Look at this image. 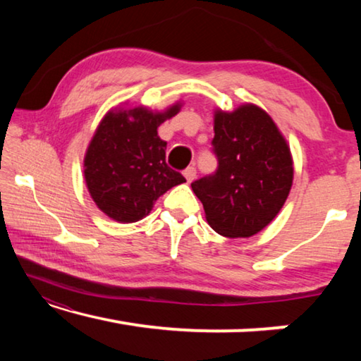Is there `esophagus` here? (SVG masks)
Masks as SVG:
<instances>
[{
	"mask_svg": "<svg viewBox=\"0 0 361 361\" xmlns=\"http://www.w3.org/2000/svg\"><path fill=\"white\" fill-rule=\"evenodd\" d=\"M183 175H185V178H186L188 183H191L195 178V167L191 166V167L185 169V172H183Z\"/></svg>",
	"mask_w": 361,
	"mask_h": 361,
	"instance_id": "1",
	"label": "esophagus"
}]
</instances>
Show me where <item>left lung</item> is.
I'll use <instances>...</instances> for the list:
<instances>
[{"label":"left lung","instance_id":"obj_1","mask_svg":"<svg viewBox=\"0 0 361 361\" xmlns=\"http://www.w3.org/2000/svg\"><path fill=\"white\" fill-rule=\"evenodd\" d=\"M212 152L218 167L191 183L207 221L224 237H252L277 216L293 183V161L266 111L243 105L216 111Z\"/></svg>","mask_w":361,"mask_h":361}]
</instances>
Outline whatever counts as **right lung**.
Listing matches in <instances>:
<instances>
[{
	"label": "right lung",
	"mask_w": 361,
	"mask_h": 361,
	"mask_svg": "<svg viewBox=\"0 0 361 361\" xmlns=\"http://www.w3.org/2000/svg\"><path fill=\"white\" fill-rule=\"evenodd\" d=\"M180 111L146 108L109 111L100 122L84 159V176L97 207L119 223H133L148 215L157 197L185 176L166 162L167 143L157 127Z\"/></svg>",
	"instance_id": "right-lung-1"
}]
</instances>
